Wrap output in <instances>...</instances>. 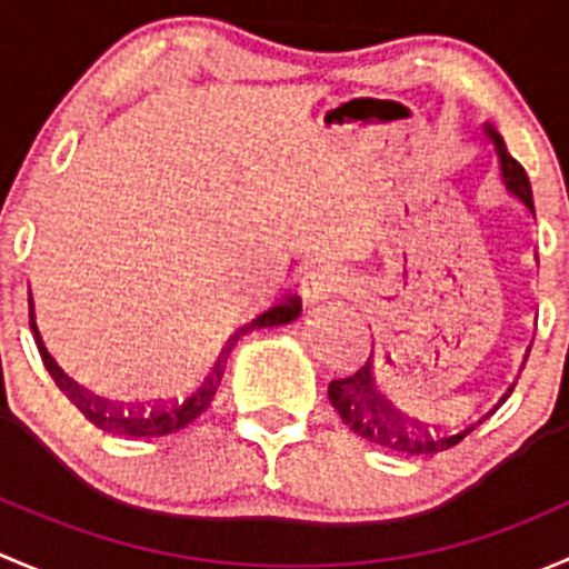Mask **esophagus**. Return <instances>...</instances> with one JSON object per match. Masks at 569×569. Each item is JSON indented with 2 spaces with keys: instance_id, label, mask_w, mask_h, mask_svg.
I'll list each match as a JSON object with an SVG mask.
<instances>
[{
  "instance_id": "1",
  "label": "esophagus",
  "mask_w": 569,
  "mask_h": 569,
  "mask_svg": "<svg viewBox=\"0 0 569 569\" xmlns=\"http://www.w3.org/2000/svg\"><path fill=\"white\" fill-rule=\"evenodd\" d=\"M339 290V277L331 266H318L303 277L301 292L307 301H320V298L331 296Z\"/></svg>"
}]
</instances>
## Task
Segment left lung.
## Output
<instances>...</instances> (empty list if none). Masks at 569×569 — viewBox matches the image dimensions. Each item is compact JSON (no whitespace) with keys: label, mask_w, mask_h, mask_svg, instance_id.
Masks as SVG:
<instances>
[{"label":"left lung","mask_w":569,"mask_h":569,"mask_svg":"<svg viewBox=\"0 0 569 569\" xmlns=\"http://www.w3.org/2000/svg\"><path fill=\"white\" fill-rule=\"evenodd\" d=\"M488 133L496 144V153L501 158L503 183H507V189L512 191V194L523 199V202L529 204L531 213H535V197H531L529 174H526V169L507 153V144H503L499 133H496L493 128H488ZM509 391H512V386H509ZM507 395L501 397L499 406L507 400ZM328 400H331V406L337 408V413L342 416V421L356 432V436L375 443V447L391 449V452L397 455H438L443 452V449H452L458 447L462 438H466L479 421H482L479 419L473 421V425L468 421L466 427H458V430L425 427L416 425V421L411 425L406 416H400L391 408V402H386L383 397L375 391L370 361H367L365 367H359L353 375H348V378L331 380V383H328Z\"/></svg>","instance_id":"8db88e82"}]
</instances>
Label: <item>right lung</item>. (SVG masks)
<instances>
[{
    "label": "right lung",
    "instance_id": "add662e5",
    "mask_svg": "<svg viewBox=\"0 0 569 569\" xmlns=\"http://www.w3.org/2000/svg\"><path fill=\"white\" fill-rule=\"evenodd\" d=\"M301 315V301L298 296H287L282 301H277L273 307H268L266 312L254 315L249 323H243L236 333L230 337V342L221 348V356L216 359V365L210 367V372H204L197 383H191L189 389L180 391V395L167 397V400H153V402H109L101 397H92L90 391H84L81 386H76L60 367L54 365V359L46 350L43 339H40L38 326L32 320V331L38 337V350L43 356L46 370L51 372L54 383L60 386L62 395L79 408L90 425H96L98 430L114 432V436H133V438H156V436H169V432H178L180 427L191 425L204 408L213 400L216 389L221 383V375H224L227 356H230L232 345L238 342V337L251 328H268V326H282L290 323Z\"/></svg>",
    "mask_w": 569,
    "mask_h": 569
}]
</instances>
